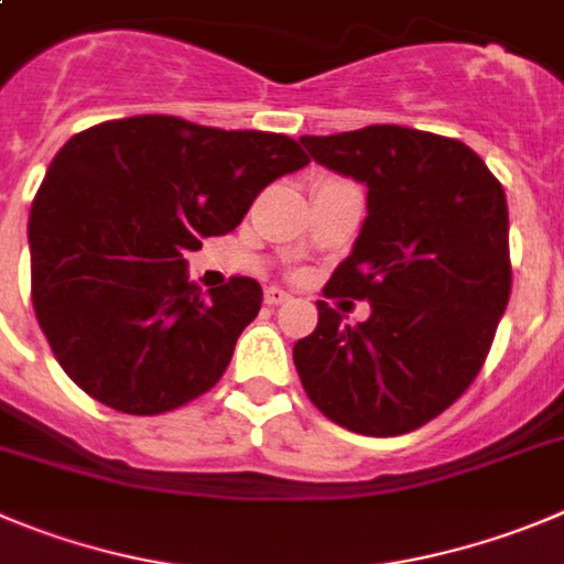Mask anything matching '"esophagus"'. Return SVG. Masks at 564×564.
Wrapping results in <instances>:
<instances>
[{
  "label": "esophagus",
  "mask_w": 564,
  "mask_h": 564,
  "mask_svg": "<svg viewBox=\"0 0 564 564\" xmlns=\"http://www.w3.org/2000/svg\"><path fill=\"white\" fill-rule=\"evenodd\" d=\"M286 300H289V292H283L281 286H270L264 292L267 306H281V303H286Z\"/></svg>",
  "instance_id": "34e87169"
}]
</instances>
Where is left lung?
I'll use <instances>...</instances> for the list:
<instances>
[{
  "label": "left lung",
  "mask_w": 564,
  "mask_h": 564,
  "mask_svg": "<svg viewBox=\"0 0 564 564\" xmlns=\"http://www.w3.org/2000/svg\"><path fill=\"white\" fill-rule=\"evenodd\" d=\"M317 163L367 186L354 252L328 297L367 300L345 325L319 300L294 345L314 406L365 436H398L442 414L473 383L512 292L507 194L467 144L401 124L303 135Z\"/></svg>",
  "instance_id": "8db88e82"
}]
</instances>
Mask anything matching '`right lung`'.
Masks as SVG:
<instances>
[{
	"instance_id": "add662e5",
	"label": "right lung",
	"mask_w": 564,
	"mask_h": 564,
	"mask_svg": "<svg viewBox=\"0 0 564 564\" xmlns=\"http://www.w3.org/2000/svg\"><path fill=\"white\" fill-rule=\"evenodd\" d=\"M306 163L289 135L161 113L72 135L30 208L33 308L66 376L124 414L208 392L264 292L236 275L203 297L183 256Z\"/></svg>"
}]
</instances>
